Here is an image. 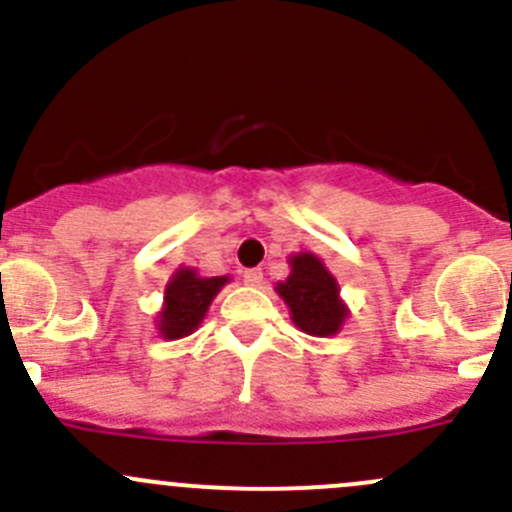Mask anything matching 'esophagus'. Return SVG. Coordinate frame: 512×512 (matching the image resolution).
Wrapping results in <instances>:
<instances>
[{
	"mask_svg": "<svg viewBox=\"0 0 512 512\" xmlns=\"http://www.w3.org/2000/svg\"><path fill=\"white\" fill-rule=\"evenodd\" d=\"M263 281V271L261 268H246L244 271V283H249V286H258V283Z\"/></svg>",
	"mask_w": 512,
	"mask_h": 512,
	"instance_id": "obj_1",
	"label": "esophagus"
}]
</instances>
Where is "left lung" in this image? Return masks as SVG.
I'll use <instances>...</instances> for the list:
<instances>
[{"label":"left lung","mask_w":512,"mask_h":512,"mask_svg":"<svg viewBox=\"0 0 512 512\" xmlns=\"http://www.w3.org/2000/svg\"><path fill=\"white\" fill-rule=\"evenodd\" d=\"M291 266V276L276 291L291 308L293 323L308 335H335L347 315L335 278L313 254L293 256Z\"/></svg>","instance_id":"left-lung-1"}]
</instances>
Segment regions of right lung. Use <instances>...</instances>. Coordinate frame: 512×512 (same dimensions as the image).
I'll list each match as a JSON object with an SVG mask.
<instances>
[{"label": "right lung", "instance_id": "right-lung-1", "mask_svg": "<svg viewBox=\"0 0 512 512\" xmlns=\"http://www.w3.org/2000/svg\"><path fill=\"white\" fill-rule=\"evenodd\" d=\"M226 281H229L226 276L199 278L192 268H179L165 291V310L160 313L162 337L175 340V337L194 333L209 303Z\"/></svg>", "mask_w": 512, "mask_h": 512}]
</instances>
